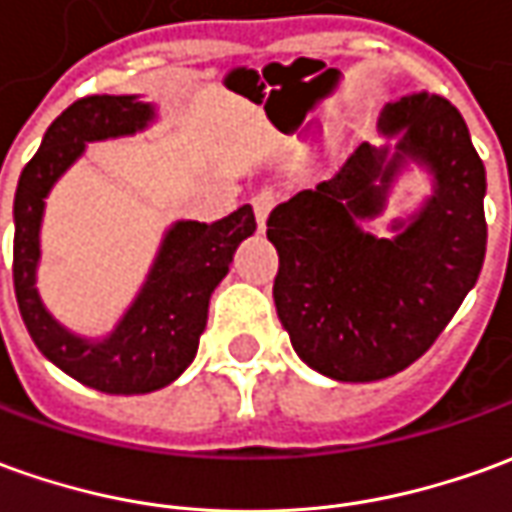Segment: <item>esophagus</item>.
Instances as JSON below:
<instances>
[{
    "mask_svg": "<svg viewBox=\"0 0 512 512\" xmlns=\"http://www.w3.org/2000/svg\"><path fill=\"white\" fill-rule=\"evenodd\" d=\"M250 203H253V214H256V222H259V228H264V222H267L270 211H273V206H276V195L264 189V192H256Z\"/></svg>",
    "mask_w": 512,
    "mask_h": 512,
    "instance_id": "obj_1",
    "label": "esophagus"
}]
</instances>
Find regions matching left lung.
Segmentation results:
<instances>
[{
    "label": "left lung",
    "mask_w": 512,
    "mask_h": 512,
    "mask_svg": "<svg viewBox=\"0 0 512 512\" xmlns=\"http://www.w3.org/2000/svg\"><path fill=\"white\" fill-rule=\"evenodd\" d=\"M379 133L382 147L362 144L331 181L278 203L267 220L278 320L295 354L334 382H379L412 365L485 259V167L460 111L415 91L384 105ZM412 168L430 195L387 235L365 232Z\"/></svg>",
    "instance_id": "obj_1"
}]
</instances>
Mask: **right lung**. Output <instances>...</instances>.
I'll list each match as a JSON object with an SVG mask.
<instances>
[{"mask_svg":"<svg viewBox=\"0 0 512 512\" xmlns=\"http://www.w3.org/2000/svg\"><path fill=\"white\" fill-rule=\"evenodd\" d=\"M155 119V105L139 94H97L77 100L47 128L38 153L21 172L13 200V287L21 320L52 365L111 396L161 390L192 365L209 320L211 292L228 276L242 239L256 231L250 206L211 225L172 222L142 290L114 329L102 337H86L55 320L35 287L49 192L86 153V144L136 136Z\"/></svg>","mask_w":512,"mask_h":512,"instance_id":"add662e5","label":"right lung"}]
</instances>
